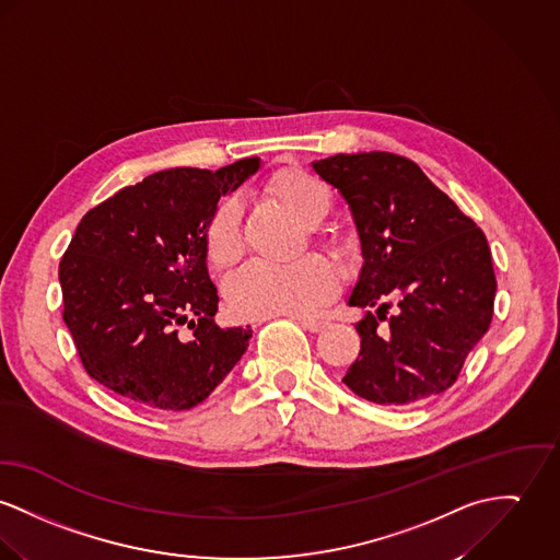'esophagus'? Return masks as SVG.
Returning a JSON list of instances; mask_svg holds the SVG:
<instances>
[{"instance_id":"esophagus-1","label":"esophagus","mask_w":560,"mask_h":560,"mask_svg":"<svg viewBox=\"0 0 560 560\" xmlns=\"http://www.w3.org/2000/svg\"><path fill=\"white\" fill-rule=\"evenodd\" d=\"M294 319L301 324L302 328H306L308 332H322L328 328L326 319L319 317H311V315H294Z\"/></svg>"}]
</instances>
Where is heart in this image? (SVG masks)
I'll list each match as a JSON object with an SVG mask.
<instances>
[{"label": "heart", "mask_w": 560, "mask_h": 560, "mask_svg": "<svg viewBox=\"0 0 560 560\" xmlns=\"http://www.w3.org/2000/svg\"><path fill=\"white\" fill-rule=\"evenodd\" d=\"M268 198L281 205L302 225L313 228L330 213L328 187L301 168H279L264 185ZM241 205L225 198L205 225V252L209 261L225 270L243 254ZM339 290L335 268L317 256L294 264L256 261L238 270L225 283V299L241 319H268L275 315H301L330 301Z\"/></svg>", "instance_id": "b5f03b06"}]
</instances>
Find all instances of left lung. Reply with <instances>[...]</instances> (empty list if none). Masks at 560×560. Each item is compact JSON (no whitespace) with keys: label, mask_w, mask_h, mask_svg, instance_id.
<instances>
[{"label":"left lung","mask_w":560,"mask_h":560,"mask_svg":"<svg viewBox=\"0 0 560 560\" xmlns=\"http://www.w3.org/2000/svg\"><path fill=\"white\" fill-rule=\"evenodd\" d=\"M311 166L341 191L364 258L347 301L364 315L345 386L392 407L445 392L492 322L497 279L483 232L407 158L339 153ZM387 295L399 299L394 316Z\"/></svg>","instance_id":"obj_1"}]
</instances>
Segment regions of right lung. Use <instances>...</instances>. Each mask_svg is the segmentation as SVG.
<instances>
[{
  "instance_id": "1",
  "label": "right lung",
  "mask_w": 560,
  "mask_h": 560,
  "mask_svg": "<svg viewBox=\"0 0 560 560\" xmlns=\"http://www.w3.org/2000/svg\"><path fill=\"white\" fill-rule=\"evenodd\" d=\"M261 166L151 174L91 209L59 264L63 322L86 373L124 400L166 413L209 398L249 347L219 328L205 225L221 196ZM185 323L195 332L180 336Z\"/></svg>"
}]
</instances>
